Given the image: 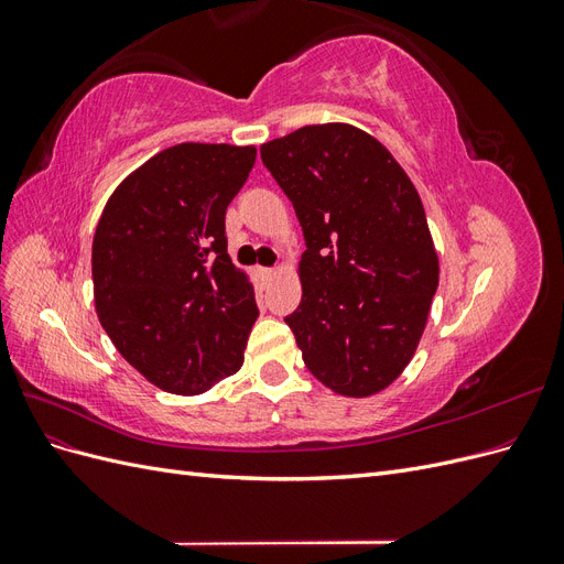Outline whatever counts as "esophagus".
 <instances>
[{
    "label": "esophagus",
    "instance_id": "obj_1",
    "mask_svg": "<svg viewBox=\"0 0 564 564\" xmlns=\"http://www.w3.org/2000/svg\"><path fill=\"white\" fill-rule=\"evenodd\" d=\"M275 275H278V272H275V270H272V268H259V278H261L263 282L272 280V278H275Z\"/></svg>",
    "mask_w": 564,
    "mask_h": 564
}]
</instances>
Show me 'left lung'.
Here are the masks:
<instances>
[{"instance_id":"1","label":"left lung","mask_w":564,"mask_h":564,"mask_svg":"<svg viewBox=\"0 0 564 564\" xmlns=\"http://www.w3.org/2000/svg\"><path fill=\"white\" fill-rule=\"evenodd\" d=\"M292 199L305 249L301 305L286 317L313 377L369 398L412 362L440 282L423 202L388 148L346 122L261 145Z\"/></svg>"}]
</instances>
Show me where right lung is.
<instances>
[{
	"label": "right lung",
	"instance_id": "obj_1",
	"mask_svg": "<svg viewBox=\"0 0 564 564\" xmlns=\"http://www.w3.org/2000/svg\"><path fill=\"white\" fill-rule=\"evenodd\" d=\"M253 145L181 143L131 172L94 235V303L124 360L174 395H199L242 367L253 284L230 261L226 209Z\"/></svg>",
	"mask_w": 564,
	"mask_h": 564
}]
</instances>
